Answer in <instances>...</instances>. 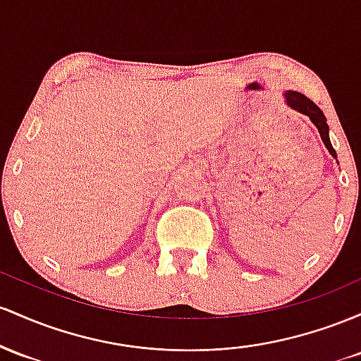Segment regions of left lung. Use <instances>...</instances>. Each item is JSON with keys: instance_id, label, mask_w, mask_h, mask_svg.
<instances>
[{"instance_id": "obj_1", "label": "left lung", "mask_w": 361, "mask_h": 361, "mask_svg": "<svg viewBox=\"0 0 361 361\" xmlns=\"http://www.w3.org/2000/svg\"><path fill=\"white\" fill-rule=\"evenodd\" d=\"M285 99H286V104H288L293 111L300 112V114L309 117L312 123H314V126L319 129V135H321L326 148L329 149V153L334 157V159H338L336 149L333 148V145H331V140H329V126H327L326 123V116L322 114L321 109L312 102L310 99H307L303 93H298V92L288 90L285 93Z\"/></svg>"}]
</instances>
